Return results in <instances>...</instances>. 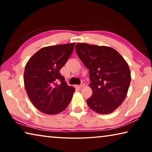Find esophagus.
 I'll return each instance as SVG.
<instances>
[{
	"instance_id": "34e87169",
	"label": "esophagus",
	"mask_w": 152,
	"mask_h": 152,
	"mask_svg": "<svg viewBox=\"0 0 152 152\" xmlns=\"http://www.w3.org/2000/svg\"><path fill=\"white\" fill-rule=\"evenodd\" d=\"M84 86H85V84H84V83H83V82H82V83L80 84V85L78 86V87L79 88H82V87H84Z\"/></svg>"
}]
</instances>
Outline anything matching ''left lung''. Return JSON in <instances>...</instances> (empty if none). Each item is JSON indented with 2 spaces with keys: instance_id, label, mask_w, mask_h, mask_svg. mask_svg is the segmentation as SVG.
Here are the masks:
<instances>
[{
  "instance_id": "8db88e82",
  "label": "left lung",
  "mask_w": 152,
  "mask_h": 152,
  "mask_svg": "<svg viewBox=\"0 0 152 152\" xmlns=\"http://www.w3.org/2000/svg\"><path fill=\"white\" fill-rule=\"evenodd\" d=\"M79 58L89 70L92 96L88 107L99 114H109L124 101L131 82L129 67L122 56L108 46L80 43L76 45Z\"/></svg>"
}]
</instances>
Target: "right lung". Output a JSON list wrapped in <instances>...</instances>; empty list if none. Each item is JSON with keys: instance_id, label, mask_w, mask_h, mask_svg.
<instances>
[{"instance_id": "1", "label": "right lung", "mask_w": 152, "mask_h": 152, "mask_svg": "<svg viewBox=\"0 0 152 152\" xmlns=\"http://www.w3.org/2000/svg\"><path fill=\"white\" fill-rule=\"evenodd\" d=\"M75 43L43 48L25 66L24 84L33 104L45 114L56 115L65 110L75 88L68 86L60 69L74 50Z\"/></svg>"}]
</instances>
